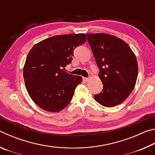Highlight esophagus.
I'll return each mask as SVG.
<instances>
[{
	"mask_svg": "<svg viewBox=\"0 0 155 155\" xmlns=\"http://www.w3.org/2000/svg\"><path fill=\"white\" fill-rule=\"evenodd\" d=\"M83 82L85 83H87V81H89V78H86V77H83Z\"/></svg>",
	"mask_w": 155,
	"mask_h": 155,
	"instance_id": "obj_1",
	"label": "esophagus"
}]
</instances>
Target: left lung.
<instances>
[{"label": "left lung", "mask_w": 155, "mask_h": 155, "mask_svg": "<svg viewBox=\"0 0 155 155\" xmlns=\"http://www.w3.org/2000/svg\"><path fill=\"white\" fill-rule=\"evenodd\" d=\"M98 65L103 89L94 99L112 107L124 101L134 88L138 74L137 61L130 46L117 37L105 33L87 34Z\"/></svg>", "instance_id": "8db88e82"}]
</instances>
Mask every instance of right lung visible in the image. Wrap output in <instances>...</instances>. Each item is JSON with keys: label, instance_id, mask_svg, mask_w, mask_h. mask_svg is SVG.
<instances>
[{"label": "right lung", "instance_id": "1", "mask_svg": "<svg viewBox=\"0 0 155 155\" xmlns=\"http://www.w3.org/2000/svg\"><path fill=\"white\" fill-rule=\"evenodd\" d=\"M86 40L84 33L55 35L31 49L23 76L28 94L40 108L58 112L71 101L82 77L70 74L64 69L71 64L74 50Z\"/></svg>", "mask_w": 155, "mask_h": 155}]
</instances>
